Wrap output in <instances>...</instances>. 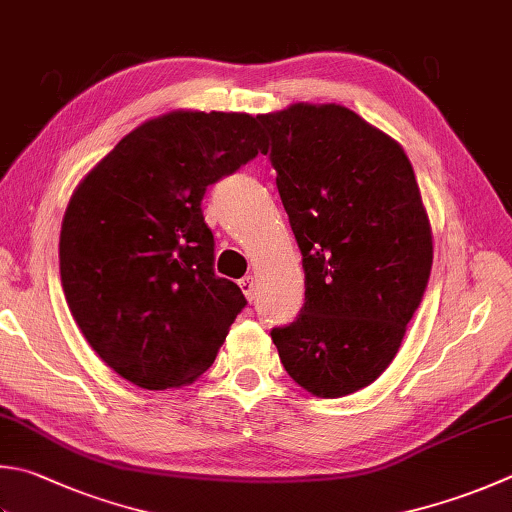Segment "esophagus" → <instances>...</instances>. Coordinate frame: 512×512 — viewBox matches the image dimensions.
<instances>
[{
  "label": "esophagus",
  "instance_id": "1",
  "mask_svg": "<svg viewBox=\"0 0 512 512\" xmlns=\"http://www.w3.org/2000/svg\"><path fill=\"white\" fill-rule=\"evenodd\" d=\"M238 285H240V289H243V294H245L247 301H254V296H256V278L254 276H245L243 281H238Z\"/></svg>",
  "mask_w": 512,
  "mask_h": 512
}]
</instances>
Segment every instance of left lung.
<instances>
[{
  "label": "left lung",
  "mask_w": 512,
  "mask_h": 512,
  "mask_svg": "<svg viewBox=\"0 0 512 512\" xmlns=\"http://www.w3.org/2000/svg\"><path fill=\"white\" fill-rule=\"evenodd\" d=\"M258 120L303 254L305 305L272 330L314 397L374 383L397 356L432 269V227L401 144L341 104L294 102Z\"/></svg>",
  "instance_id": "1"
}]
</instances>
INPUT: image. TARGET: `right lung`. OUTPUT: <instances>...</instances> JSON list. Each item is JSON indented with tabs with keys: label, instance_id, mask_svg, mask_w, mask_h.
<instances>
[{
	"label": "right lung",
	"instance_id": "obj_1",
	"mask_svg": "<svg viewBox=\"0 0 512 512\" xmlns=\"http://www.w3.org/2000/svg\"><path fill=\"white\" fill-rule=\"evenodd\" d=\"M265 151L254 115L176 109L127 133L75 187L60 231L64 296L122 379L182 388L214 363L247 301L214 272L200 202Z\"/></svg>",
	"mask_w": 512,
	"mask_h": 512
}]
</instances>
